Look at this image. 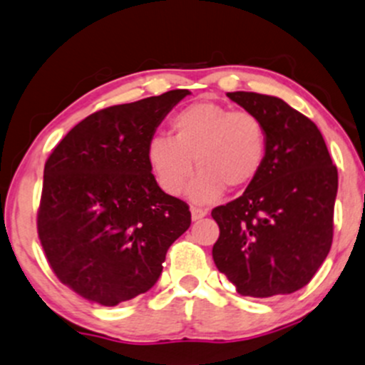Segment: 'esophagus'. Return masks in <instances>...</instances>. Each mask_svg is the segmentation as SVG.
Returning a JSON list of instances; mask_svg holds the SVG:
<instances>
[{"instance_id": "1", "label": "esophagus", "mask_w": 365, "mask_h": 365, "mask_svg": "<svg viewBox=\"0 0 365 365\" xmlns=\"http://www.w3.org/2000/svg\"><path fill=\"white\" fill-rule=\"evenodd\" d=\"M190 213H192V220H201V218H204V216L207 215V211L202 210V207L192 206L190 207Z\"/></svg>"}]
</instances>
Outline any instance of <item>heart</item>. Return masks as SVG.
I'll return each mask as SVG.
<instances>
[{
	"label": "heart",
	"mask_w": 365,
	"mask_h": 365,
	"mask_svg": "<svg viewBox=\"0 0 365 365\" xmlns=\"http://www.w3.org/2000/svg\"><path fill=\"white\" fill-rule=\"evenodd\" d=\"M170 133L171 138L154 137L147 147L152 175L170 195L182 194L194 163L199 173L189 195L199 204L215 202L227 187H250L265 163V126L247 110L216 102L190 103L171 118Z\"/></svg>",
	"instance_id": "heart-1"
}]
</instances>
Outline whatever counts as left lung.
I'll return each mask as SVG.
<instances>
[{"mask_svg":"<svg viewBox=\"0 0 365 365\" xmlns=\"http://www.w3.org/2000/svg\"><path fill=\"white\" fill-rule=\"evenodd\" d=\"M227 97L267 131L258 178L241 197L218 206L215 265L239 294H289L310 282L332 244L338 170L314 121L284 100L253 91Z\"/></svg>","mask_w":365,"mask_h":365,"instance_id":"obj_1","label":"left lung"}]
</instances>
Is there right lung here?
I'll return each mask as SVG.
<instances>
[{
  "instance_id": "add662e5",
  "label": "right lung",
  "mask_w": 365,
  "mask_h": 365,
  "mask_svg": "<svg viewBox=\"0 0 365 365\" xmlns=\"http://www.w3.org/2000/svg\"><path fill=\"white\" fill-rule=\"evenodd\" d=\"M189 90L112 106L76 124L45 164L38 235L58 280L115 307L149 291L187 228V202L161 190L147 147Z\"/></svg>"
}]
</instances>
